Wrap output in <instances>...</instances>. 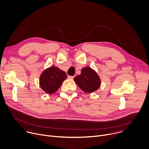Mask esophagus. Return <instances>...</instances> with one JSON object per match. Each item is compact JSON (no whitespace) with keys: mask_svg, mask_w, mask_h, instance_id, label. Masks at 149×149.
Here are the masks:
<instances>
[{"mask_svg":"<svg viewBox=\"0 0 149 149\" xmlns=\"http://www.w3.org/2000/svg\"><path fill=\"white\" fill-rule=\"evenodd\" d=\"M68 78L69 79H73V78H74V76H70V75H68Z\"/></svg>","mask_w":149,"mask_h":149,"instance_id":"esophagus-1","label":"esophagus"}]
</instances>
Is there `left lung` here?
I'll use <instances>...</instances> for the list:
<instances>
[{
  "mask_svg": "<svg viewBox=\"0 0 149 149\" xmlns=\"http://www.w3.org/2000/svg\"><path fill=\"white\" fill-rule=\"evenodd\" d=\"M79 87L85 92H93L100 88L101 80L96 72L89 67L83 68L81 74L74 78Z\"/></svg>",
  "mask_w": 149,
  "mask_h": 149,
  "instance_id": "left-lung-1",
  "label": "left lung"
}]
</instances>
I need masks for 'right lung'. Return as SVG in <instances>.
I'll list each match as a JSON object with an SVG mask.
<instances>
[{
  "instance_id": "1",
  "label": "right lung",
  "mask_w": 149,
  "mask_h": 149,
  "mask_svg": "<svg viewBox=\"0 0 149 149\" xmlns=\"http://www.w3.org/2000/svg\"><path fill=\"white\" fill-rule=\"evenodd\" d=\"M66 73L59 68L52 66L44 71L40 78V85L47 93L56 92L66 79Z\"/></svg>"
}]
</instances>
